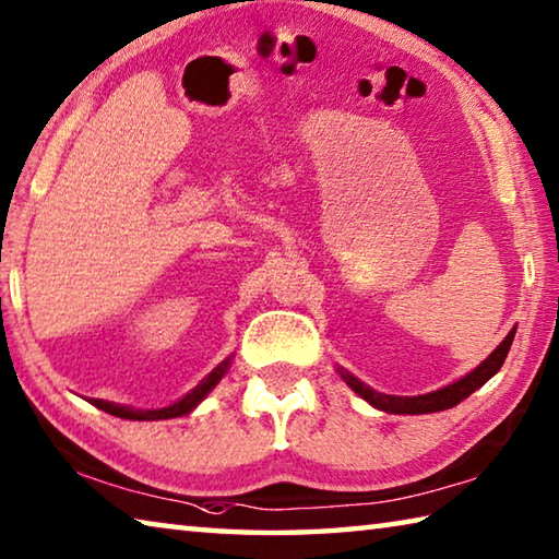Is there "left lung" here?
<instances>
[{"label": "left lung", "mask_w": 559, "mask_h": 559, "mask_svg": "<svg viewBox=\"0 0 559 559\" xmlns=\"http://www.w3.org/2000/svg\"><path fill=\"white\" fill-rule=\"evenodd\" d=\"M513 337H515V328L509 334H506L503 342L489 354V357H486L479 364V367L472 369L469 373H464L462 379H456V381H452L448 385H442V389H438V391H430V393H423V395H389V393H379V391H373L371 385L359 381L347 369L340 367L337 373L344 379V383H347L349 389L359 395V399H364L369 405H373V408H377V411L393 413V415L440 413V411L454 408V405L462 403L464 399H469V395L476 389H481L486 381H489L491 377H496V371L503 367L506 357H509V349H511V344H513Z\"/></svg>", "instance_id": "8db88e82"}]
</instances>
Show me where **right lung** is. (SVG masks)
I'll list each match as a JSON object with an SVG mask.
<instances>
[{
	"label": "right lung",
	"mask_w": 559,
	"mask_h": 559,
	"mask_svg": "<svg viewBox=\"0 0 559 559\" xmlns=\"http://www.w3.org/2000/svg\"><path fill=\"white\" fill-rule=\"evenodd\" d=\"M231 359L235 354H229L225 361H219L215 369H212L205 379H202L195 389L190 393L182 395L176 403L166 405V408H131V405H121V403H111V401H103V399H93V405H97L99 411H105L109 415H117V418L124 420H168V418H180V415H188L198 408V405L207 399V393L215 389V385L222 381V377L229 371Z\"/></svg>",
	"instance_id": "1"
}]
</instances>
